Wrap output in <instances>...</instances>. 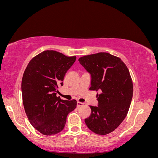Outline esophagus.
<instances>
[{"label": "esophagus", "mask_w": 158, "mask_h": 158, "mask_svg": "<svg viewBox=\"0 0 158 158\" xmlns=\"http://www.w3.org/2000/svg\"><path fill=\"white\" fill-rule=\"evenodd\" d=\"M84 104H85V103H82V102H77V107H80V106H84Z\"/></svg>", "instance_id": "34e87169"}]
</instances>
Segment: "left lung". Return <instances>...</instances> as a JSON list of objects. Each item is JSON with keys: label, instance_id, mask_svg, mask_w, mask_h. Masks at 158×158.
I'll list each match as a JSON object with an SVG mask.
<instances>
[{"label": "left lung", "instance_id": "obj_1", "mask_svg": "<svg viewBox=\"0 0 158 158\" xmlns=\"http://www.w3.org/2000/svg\"><path fill=\"white\" fill-rule=\"evenodd\" d=\"M91 74L89 90L99 91L98 106H90L91 114L85 119L90 131L99 135L111 133L125 118L130 107L133 84L126 64L108 52L85 55L78 59Z\"/></svg>", "mask_w": 158, "mask_h": 158}]
</instances>
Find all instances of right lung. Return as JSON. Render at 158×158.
I'll list each match as a JSON object with an SVG mask.
<instances>
[{
	"label": "right lung",
	"instance_id": "1",
	"mask_svg": "<svg viewBox=\"0 0 158 158\" xmlns=\"http://www.w3.org/2000/svg\"><path fill=\"white\" fill-rule=\"evenodd\" d=\"M76 56L47 50L30 61L22 80V101L31 125L44 135H53L64 128L68 114L76 107L75 99L68 101L56 96L65 74L75 62Z\"/></svg>",
	"mask_w": 158,
	"mask_h": 158
}]
</instances>
